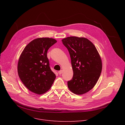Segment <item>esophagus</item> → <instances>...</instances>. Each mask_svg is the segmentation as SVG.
Segmentation results:
<instances>
[{
	"label": "esophagus",
	"instance_id": "1",
	"mask_svg": "<svg viewBox=\"0 0 125 125\" xmlns=\"http://www.w3.org/2000/svg\"><path fill=\"white\" fill-rule=\"evenodd\" d=\"M62 73H63V70H60V71H59V72H58V74L59 75H61V74H62Z\"/></svg>",
	"mask_w": 125,
	"mask_h": 125
}]
</instances>
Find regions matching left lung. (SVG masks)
Segmentation results:
<instances>
[{
    "label": "left lung",
    "instance_id": "left-lung-1",
    "mask_svg": "<svg viewBox=\"0 0 125 125\" xmlns=\"http://www.w3.org/2000/svg\"><path fill=\"white\" fill-rule=\"evenodd\" d=\"M68 49L73 71L68 87L73 93L82 95L91 90L102 71V61L94 45L87 39L69 37L62 40Z\"/></svg>",
    "mask_w": 125,
    "mask_h": 125
}]
</instances>
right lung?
Returning a JSON list of instances; mask_svg holds the SVG:
<instances>
[{
  "label": "right lung",
  "mask_w": 125,
  "mask_h": 125,
  "mask_svg": "<svg viewBox=\"0 0 125 125\" xmlns=\"http://www.w3.org/2000/svg\"><path fill=\"white\" fill-rule=\"evenodd\" d=\"M57 42L54 39H34L24 49L18 62V73L25 86L38 94L47 92L56 75L51 70L47 57L48 49Z\"/></svg>",
  "instance_id": "add662e5"
}]
</instances>
